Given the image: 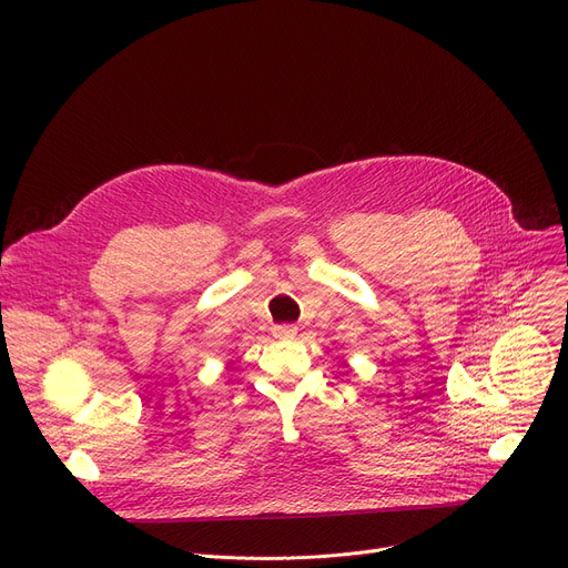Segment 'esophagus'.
Segmentation results:
<instances>
[{
	"instance_id": "esophagus-1",
	"label": "esophagus",
	"mask_w": 568,
	"mask_h": 568,
	"mask_svg": "<svg viewBox=\"0 0 568 568\" xmlns=\"http://www.w3.org/2000/svg\"><path fill=\"white\" fill-rule=\"evenodd\" d=\"M272 334H274V338H281V341L294 338L296 336V326L294 324H276L274 329H272Z\"/></svg>"
}]
</instances>
